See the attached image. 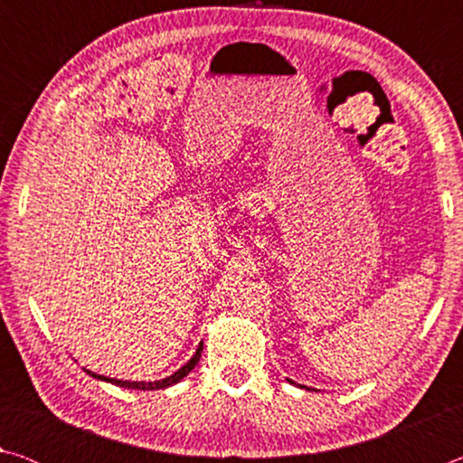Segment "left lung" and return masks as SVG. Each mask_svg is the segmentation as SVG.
<instances>
[{
    "mask_svg": "<svg viewBox=\"0 0 463 463\" xmlns=\"http://www.w3.org/2000/svg\"><path fill=\"white\" fill-rule=\"evenodd\" d=\"M288 382H289V383H294L292 380H288ZM300 388H307V386H300ZM307 390H310V388H307Z\"/></svg>",
    "mask_w": 463,
    "mask_h": 463,
    "instance_id": "8db88e82",
    "label": "left lung"
}]
</instances>
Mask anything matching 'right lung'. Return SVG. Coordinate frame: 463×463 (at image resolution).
Instances as JSON below:
<instances>
[{"label": "right lung", "instance_id": "right-lung-1", "mask_svg": "<svg viewBox=\"0 0 463 463\" xmlns=\"http://www.w3.org/2000/svg\"><path fill=\"white\" fill-rule=\"evenodd\" d=\"M200 357H202V343L198 345V349H195V354H194V357L190 359V362H187L185 365H182L179 367V370L175 372V373H171V375H167V378H163V380H155V382H128V380H116V378H106V375H98V373H93V372H90V370H83L88 372L91 378H96V380H101V382H109V383H114V386H120V388H130V390H163V388H169V386H174V383H177L179 380H184L187 373H190L194 367H195V364L200 362Z\"/></svg>", "mask_w": 463, "mask_h": 463}]
</instances>
